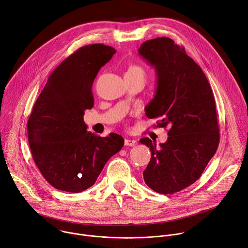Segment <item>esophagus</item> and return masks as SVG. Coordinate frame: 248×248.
Instances as JSON below:
<instances>
[{
    "instance_id": "obj_1",
    "label": "esophagus",
    "mask_w": 248,
    "mask_h": 248,
    "mask_svg": "<svg viewBox=\"0 0 248 248\" xmlns=\"http://www.w3.org/2000/svg\"><path fill=\"white\" fill-rule=\"evenodd\" d=\"M137 143V141L135 140H130V139H125V145L128 146H134Z\"/></svg>"
}]
</instances>
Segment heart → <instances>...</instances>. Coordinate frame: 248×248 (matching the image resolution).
I'll use <instances>...</instances> for the list:
<instances>
[{"mask_svg": "<svg viewBox=\"0 0 248 248\" xmlns=\"http://www.w3.org/2000/svg\"><path fill=\"white\" fill-rule=\"evenodd\" d=\"M128 71H129V72H138V73H140V74L143 75V71H142V69H141L140 66H136V65L131 66V67L128 69Z\"/></svg>", "mask_w": 248, "mask_h": 248, "instance_id": "obj_1", "label": "heart"}]
</instances>
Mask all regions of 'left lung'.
Segmentation results:
<instances>
[{"mask_svg":"<svg viewBox=\"0 0 248 248\" xmlns=\"http://www.w3.org/2000/svg\"><path fill=\"white\" fill-rule=\"evenodd\" d=\"M138 52L156 72L155 94L145 114L158 119L157 127H170L159 146L148 138L140 140L152 152L143 180L155 191L170 194L199 179L217 151L214 94L202 69L172 39L147 40Z\"/></svg>","mask_w":248,"mask_h":248,"instance_id":"8db88e82","label":"left lung"}]
</instances>
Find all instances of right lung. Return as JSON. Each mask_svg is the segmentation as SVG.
Returning a JSON list of instances; mask_svg holds the SVG:
<instances>
[{
  "label": "right lung",
  "mask_w": 248,
  "mask_h": 248,
  "mask_svg": "<svg viewBox=\"0 0 248 248\" xmlns=\"http://www.w3.org/2000/svg\"><path fill=\"white\" fill-rule=\"evenodd\" d=\"M116 53L103 44L84 46L49 75L27 122L28 141L41 174L54 187L80 192L91 187L124 139L87 131L84 111L93 106V82Z\"/></svg>",
  "instance_id": "add662e5"
}]
</instances>
